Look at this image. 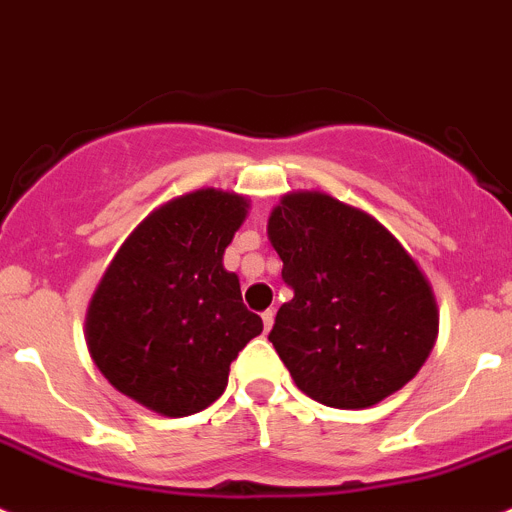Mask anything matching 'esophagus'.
<instances>
[{"instance_id":"esophagus-1","label":"esophagus","mask_w":512,"mask_h":512,"mask_svg":"<svg viewBox=\"0 0 512 512\" xmlns=\"http://www.w3.org/2000/svg\"><path fill=\"white\" fill-rule=\"evenodd\" d=\"M273 321H275V311H265V313H262V326H265V331L273 329Z\"/></svg>"}]
</instances>
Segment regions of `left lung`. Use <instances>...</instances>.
I'll use <instances>...</instances> for the list:
<instances>
[{"label":"left lung","mask_w":512,"mask_h":512,"mask_svg":"<svg viewBox=\"0 0 512 512\" xmlns=\"http://www.w3.org/2000/svg\"><path fill=\"white\" fill-rule=\"evenodd\" d=\"M293 298L270 342L308 398L370 408L413 380L434 349L431 285L370 214L319 191L288 193L267 222Z\"/></svg>","instance_id":"1"}]
</instances>
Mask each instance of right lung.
<instances>
[{"label":"right lung","instance_id":"1","mask_svg":"<svg viewBox=\"0 0 512 512\" xmlns=\"http://www.w3.org/2000/svg\"><path fill=\"white\" fill-rule=\"evenodd\" d=\"M247 199L201 188L168 201L127 237L86 319L101 375L170 418L204 411L227 388L229 365L262 331L222 257Z\"/></svg>","mask_w":512,"mask_h":512}]
</instances>
